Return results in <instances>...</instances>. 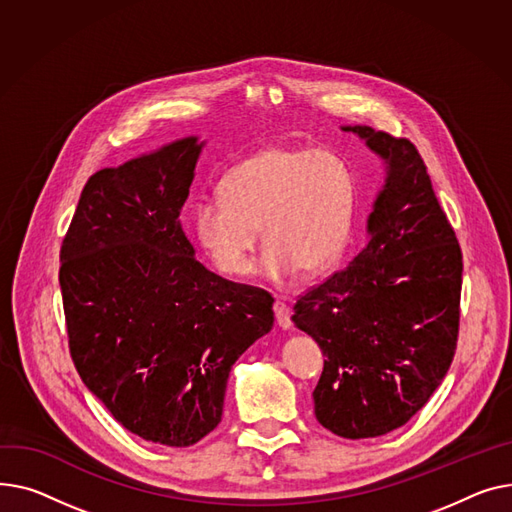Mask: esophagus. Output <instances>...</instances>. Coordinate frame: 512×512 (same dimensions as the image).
Returning a JSON list of instances; mask_svg holds the SVG:
<instances>
[{"instance_id": "34e87169", "label": "esophagus", "mask_w": 512, "mask_h": 512, "mask_svg": "<svg viewBox=\"0 0 512 512\" xmlns=\"http://www.w3.org/2000/svg\"><path fill=\"white\" fill-rule=\"evenodd\" d=\"M273 310H275V316H277V324H279L283 330L291 328V314H289V308L281 302V299H277Z\"/></svg>"}]
</instances>
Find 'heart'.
<instances>
[{"mask_svg": "<svg viewBox=\"0 0 512 512\" xmlns=\"http://www.w3.org/2000/svg\"><path fill=\"white\" fill-rule=\"evenodd\" d=\"M357 179L330 150L270 146L233 165L219 182V200H200L190 229L204 254L227 277L252 273L258 229L266 244L258 270L273 283L314 275L343 252L353 223Z\"/></svg>", "mask_w": 512, "mask_h": 512, "instance_id": "1", "label": "heart"}]
</instances>
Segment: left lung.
Instances as JSON below:
<instances>
[{
	"mask_svg": "<svg viewBox=\"0 0 512 512\" xmlns=\"http://www.w3.org/2000/svg\"><path fill=\"white\" fill-rule=\"evenodd\" d=\"M386 167L368 242L347 268L297 299L293 324L324 355L318 422L337 436L376 438L405 426L446 376L457 349L463 256L407 138L343 126Z\"/></svg>",
	"mask_w": 512,
	"mask_h": 512,
	"instance_id": "left-lung-1",
	"label": "left lung"
}]
</instances>
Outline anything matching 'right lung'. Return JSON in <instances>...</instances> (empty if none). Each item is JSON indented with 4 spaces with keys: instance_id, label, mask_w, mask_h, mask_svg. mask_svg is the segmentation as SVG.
<instances>
[{
    "instance_id": "add662e5",
    "label": "right lung",
    "mask_w": 512,
    "mask_h": 512,
    "mask_svg": "<svg viewBox=\"0 0 512 512\" xmlns=\"http://www.w3.org/2000/svg\"><path fill=\"white\" fill-rule=\"evenodd\" d=\"M202 148L188 136L97 171L59 254L82 382L126 430L177 448L219 426L231 366L275 322L270 293L215 275L184 233Z\"/></svg>"
}]
</instances>
